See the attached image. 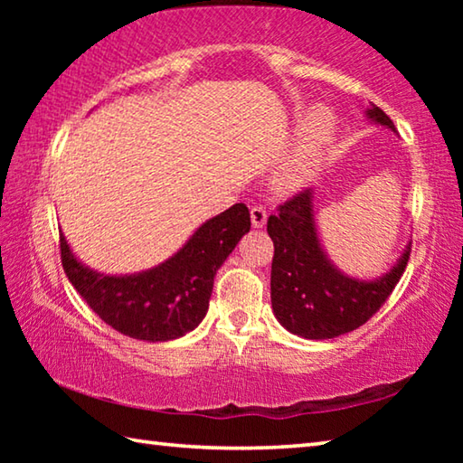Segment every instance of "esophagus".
<instances>
[{
    "instance_id": "obj_1",
    "label": "esophagus",
    "mask_w": 463,
    "mask_h": 463,
    "mask_svg": "<svg viewBox=\"0 0 463 463\" xmlns=\"http://www.w3.org/2000/svg\"><path fill=\"white\" fill-rule=\"evenodd\" d=\"M250 222H253L255 229H263L265 222H268V210L263 206L250 208Z\"/></svg>"
}]
</instances>
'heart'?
I'll return each mask as SVG.
<instances>
[{
  "instance_id": "b5f03b06",
  "label": "heart",
  "mask_w": 463,
  "mask_h": 463,
  "mask_svg": "<svg viewBox=\"0 0 463 463\" xmlns=\"http://www.w3.org/2000/svg\"><path fill=\"white\" fill-rule=\"evenodd\" d=\"M335 135V116L328 108L320 106L312 109L304 122L300 138L294 146L292 155L278 167L273 175V187L278 192H296L310 182L315 175L320 159H323L326 148L331 146Z\"/></svg>"
}]
</instances>
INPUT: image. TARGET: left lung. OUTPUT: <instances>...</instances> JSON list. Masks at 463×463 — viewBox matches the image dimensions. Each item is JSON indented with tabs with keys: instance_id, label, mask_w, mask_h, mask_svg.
<instances>
[{
	"instance_id": "1",
	"label": "left lung",
	"mask_w": 463,
	"mask_h": 463,
	"mask_svg": "<svg viewBox=\"0 0 463 463\" xmlns=\"http://www.w3.org/2000/svg\"><path fill=\"white\" fill-rule=\"evenodd\" d=\"M367 118L380 127L394 128L386 112L373 106ZM268 218L273 241L271 308L279 325L304 339H333L367 323L404 273L411 242L394 268L382 278L357 279L345 276L328 261L320 245L315 222V192L304 190Z\"/></svg>"
}]
</instances>
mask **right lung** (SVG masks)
Returning <instances> with one entry per match:
<instances>
[{
	"label": "right lung",
	"mask_w": 463,
	"mask_h": 463,
	"mask_svg": "<svg viewBox=\"0 0 463 463\" xmlns=\"http://www.w3.org/2000/svg\"><path fill=\"white\" fill-rule=\"evenodd\" d=\"M250 229L245 203L203 222L167 261L132 276H106L77 260L61 234V261L90 308L132 339L171 341L194 331L208 312L214 276Z\"/></svg>",
	"instance_id": "right-lung-1"
}]
</instances>
